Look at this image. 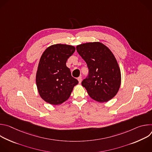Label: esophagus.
I'll use <instances>...</instances> for the list:
<instances>
[{
  "label": "esophagus",
  "instance_id": "34e87169",
  "mask_svg": "<svg viewBox=\"0 0 152 152\" xmlns=\"http://www.w3.org/2000/svg\"><path fill=\"white\" fill-rule=\"evenodd\" d=\"M77 80H78V81H79V83H80L81 82H82V77H79L77 78Z\"/></svg>",
  "mask_w": 152,
  "mask_h": 152
}]
</instances>
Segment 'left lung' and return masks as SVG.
Segmentation results:
<instances>
[{
    "label": "left lung",
    "instance_id": "obj_1",
    "mask_svg": "<svg viewBox=\"0 0 152 152\" xmlns=\"http://www.w3.org/2000/svg\"><path fill=\"white\" fill-rule=\"evenodd\" d=\"M80 56L87 64L89 76L82 82L90 97L100 102L111 100L121 85V72L113 52L98 41L82 43L76 46Z\"/></svg>",
    "mask_w": 152,
    "mask_h": 152
}]
</instances>
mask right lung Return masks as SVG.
I'll return each instance as SVG.
<instances>
[{"mask_svg": "<svg viewBox=\"0 0 152 152\" xmlns=\"http://www.w3.org/2000/svg\"><path fill=\"white\" fill-rule=\"evenodd\" d=\"M75 50L71 45L56 44L42 53L36 73V84L40 97L47 103L58 105L66 102L78 83L66 66L68 58Z\"/></svg>", "mask_w": 152, "mask_h": 152, "instance_id": "add662e5", "label": "right lung"}]
</instances>
